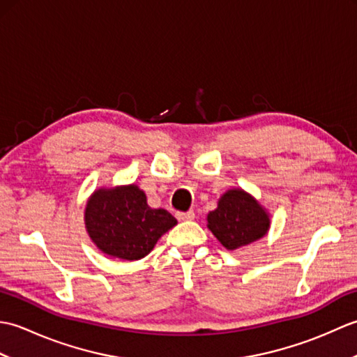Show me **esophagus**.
<instances>
[{
    "mask_svg": "<svg viewBox=\"0 0 357 357\" xmlns=\"http://www.w3.org/2000/svg\"><path fill=\"white\" fill-rule=\"evenodd\" d=\"M176 218L179 219V221H192V219H195V211L193 210H190V211H178Z\"/></svg>",
    "mask_w": 357,
    "mask_h": 357,
    "instance_id": "obj_1",
    "label": "esophagus"
}]
</instances>
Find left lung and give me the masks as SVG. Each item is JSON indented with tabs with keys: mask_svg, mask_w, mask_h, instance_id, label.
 Returning a JSON list of instances; mask_svg holds the SVG:
<instances>
[{
	"mask_svg": "<svg viewBox=\"0 0 357 357\" xmlns=\"http://www.w3.org/2000/svg\"><path fill=\"white\" fill-rule=\"evenodd\" d=\"M207 227L227 250H236L265 236L270 216L252 195L242 188H231L207 215Z\"/></svg>",
	"mask_w": 357,
	"mask_h": 357,
	"instance_id": "8db88e82",
	"label": "left lung"
}]
</instances>
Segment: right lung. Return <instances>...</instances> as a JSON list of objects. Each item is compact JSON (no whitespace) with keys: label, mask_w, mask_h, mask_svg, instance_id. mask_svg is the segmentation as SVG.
<instances>
[{"label":"right lung","mask_w":357,"mask_h":357,"mask_svg":"<svg viewBox=\"0 0 357 357\" xmlns=\"http://www.w3.org/2000/svg\"><path fill=\"white\" fill-rule=\"evenodd\" d=\"M84 221L90 239L102 253L126 261L142 259L178 224L167 210L149 207L146 193L135 184L95 190Z\"/></svg>","instance_id":"add662e5"}]
</instances>
